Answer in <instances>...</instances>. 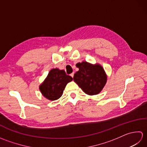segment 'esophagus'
I'll return each instance as SVG.
<instances>
[{
  "label": "esophagus",
  "mask_w": 147,
  "mask_h": 147,
  "mask_svg": "<svg viewBox=\"0 0 147 147\" xmlns=\"http://www.w3.org/2000/svg\"><path fill=\"white\" fill-rule=\"evenodd\" d=\"M74 73H71V74H70V76L72 77V78H73V76H74Z\"/></svg>",
  "instance_id": "obj_1"
}]
</instances>
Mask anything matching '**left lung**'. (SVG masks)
<instances>
[{"mask_svg":"<svg viewBox=\"0 0 147 147\" xmlns=\"http://www.w3.org/2000/svg\"><path fill=\"white\" fill-rule=\"evenodd\" d=\"M79 71L74 74L73 80L86 94L97 95L104 88L107 76L100 64H92L86 61L76 64Z\"/></svg>","mask_w":147,"mask_h":147,"instance_id":"obj_1","label":"left lung"}]
</instances>
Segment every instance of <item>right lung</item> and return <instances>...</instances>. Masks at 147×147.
I'll use <instances>...</instances> for the list:
<instances>
[{
	"instance_id": "right-lung-1",
	"label": "right lung",
	"mask_w": 147,
	"mask_h": 147,
	"mask_svg": "<svg viewBox=\"0 0 147 147\" xmlns=\"http://www.w3.org/2000/svg\"><path fill=\"white\" fill-rule=\"evenodd\" d=\"M72 80L73 78L67 75L64 70L52 69L39 86V90L45 98L49 100H55L61 97L65 86Z\"/></svg>"
}]
</instances>
